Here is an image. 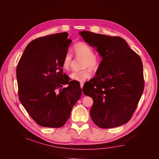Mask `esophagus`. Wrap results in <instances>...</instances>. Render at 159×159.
<instances>
[{"label":"esophagus","mask_w":159,"mask_h":159,"mask_svg":"<svg viewBox=\"0 0 159 159\" xmlns=\"http://www.w3.org/2000/svg\"><path fill=\"white\" fill-rule=\"evenodd\" d=\"M80 88L82 89V88H83V86H84V83H82V82H81L80 84Z\"/></svg>","instance_id":"34e87169"}]
</instances>
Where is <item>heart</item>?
Instances as JSON below:
<instances>
[{
    "label": "heart",
    "mask_w": 159,
    "mask_h": 159,
    "mask_svg": "<svg viewBox=\"0 0 159 159\" xmlns=\"http://www.w3.org/2000/svg\"><path fill=\"white\" fill-rule=\"evenodd\" d=\"M75 53L78 57H82L81 66L84 68L79 71H74L70 75L71 79L77 82H84L91 77V70H96L100 64V59L98 56L93 54V50L85 43H78L74 46ZM73 61V55L71 53L67 52L62 61V67L66 70L70 68Z\"/></svg>",
    "instance_id": "1"
}]
</instances>
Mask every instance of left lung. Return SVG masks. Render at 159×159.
Segmentation results:
<instances>
[{
  "instance_id": "8db88e82",
  "label": "left lung",
  "mask_w": 159,
  "mask_h": 159,
  "mask_svg": "<svg viewBox=\"0 0 159 159\" xmlns=\"http://www.w3.org/2000/svg\"><path fill=\"white\" fill-rule=\"evenodd\" d=\"M79 35L102 58L96 76L86 82L83 93L93 104L91 118L101 128L127 123L135 111L144 88L141 58L120 37L82 31Z\"/></svg>"
}]
</instances>
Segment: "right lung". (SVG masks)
Listing matches in <instances>:
<instances>
[{"label":"right lung","mask_w":159,"mask_h":159,"mask_svg":"<svg viewBox=\"0 0 159 159\" xmlns=\"http://www.w3.org/2000/svg\"><path fill=\"white\" fill-rule=\"evenodd\" d=\"M68 37L62 32L33 40L16 67L20 101L41 126H64L82 95L79 82L63 73V58L71 43Z\"/></svg>","instance_id":"1"}]
</instances>
